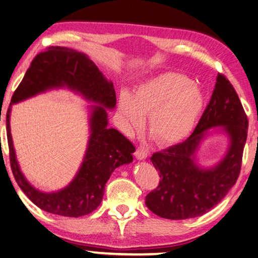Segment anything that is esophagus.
<instances>
[{"label":"esophagus","instance_id":"esophagus-1","mask_svg":"<svg viewBox=\"0 0 258 258\" xmlns=\"http://www.w3.org/2000/svg\"><path fill=\"white\" fill-rule=\"evenodd\" d=\"M134 154L138 160H145L146 158H148L149 152H148V150L143 148V146H139V148L136 149Z\"/></svg>","mask_w":258,"mask_h":258}]
</instances>
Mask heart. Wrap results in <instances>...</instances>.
I'll return each instance as SVG.
<instances>
[{"label":"heart","mask_w":258,"mask_h":258,"mask_svg":"<svg viewBox=\"0 0 258 258\" xmlns=\"http://www.w3.org/2000/svg\"><path fill=\"white\" fill-rule=\"evenodd\" d=\"M204 105L198 84L183 75L164 73L139 85L132 95L120 93L118 115L127 130L139 127L149 115L151 138L160 146H171L192 132Z\"/></svg>","instance_id":"b5f03b06"}]
</instances>
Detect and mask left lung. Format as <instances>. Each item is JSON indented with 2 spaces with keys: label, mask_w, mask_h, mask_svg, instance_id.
Listing matches in <instances>:
<instances>
[{
  "label": "left lung",
  "mask_w": 258,
  "mask_h": 258,
  "mask_svg": "<svg viewBox=\"0 0 258 258\" xmlns=\"http://www.w3.org/2000/svg\"><path fill=\"white\" fill-rule=\"evenodd\" d=\"M214 127H224L230 148L223 160L210 169L195 163L201 141ZM248 119L238 95L224 75L218 74L214 93L194 133L184 142L151 156L159 171L158 188L146 196V207L166 219H188L203 216L228 194L240 172Z\"/></svg>",
  "instance_id": "obj_1"
}]
</instances>
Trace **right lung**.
Returning <instances> with one entry per match:
<instances>
[{
    "instance_id": "right-lung-1",
    "label": "right lung",
    "mask_w": 258,
    "mask_h": 258,
    "mask_svg": "<svg viewBox=\"0 0 258 258\" xmlns=\"http://www.w3.org/2000/svg\"><path fill=\"white\" fill-rule=\"evenodd\" d=\"M60 87L72 89L101 106H92L89 146L78 174L66 188L48 194L33 188L19 170L9 128V114L13 103L48 89ZM115 105L113 83L104 77L97 66L85 53L64 47H49L35 55L12 96L7 113V132L14 179L40 209L64 217L90 214L102 203L105 184L114 170L132 162L134 145L117 130L107 127L106 108L113 109Z\"/></svg>"
}]
</instances>
